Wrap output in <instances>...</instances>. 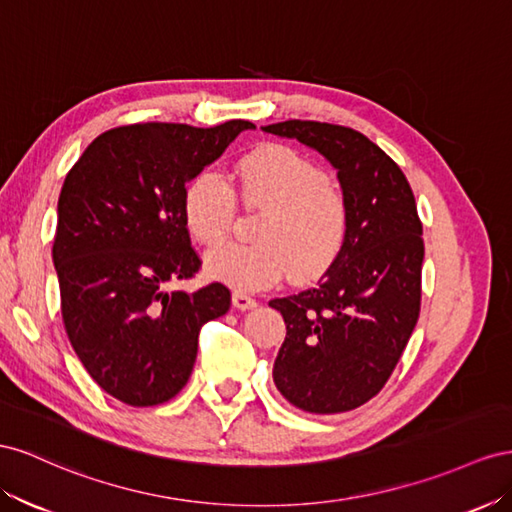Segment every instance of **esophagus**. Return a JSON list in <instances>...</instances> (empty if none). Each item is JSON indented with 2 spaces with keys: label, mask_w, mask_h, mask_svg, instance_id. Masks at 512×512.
Instances as JSON below:
<instances>
[{
  "label": "esophagus",
  "mask_w": 512,
  "mask_h": 512,
  "mask_svg": "<svg viewBox=\"0 0 512 512\" xmlns=\"http://www.w3.org/2000/svg\"><path fill=\"white\" fill-rule=\"evenodd\" d=\"M231 300H233V306H236V309H240V311L255 309V306H257V300L251 298L248 294H244V291H233Z\"/></svg>",
  "instance_id": "1"
}]
</instances>
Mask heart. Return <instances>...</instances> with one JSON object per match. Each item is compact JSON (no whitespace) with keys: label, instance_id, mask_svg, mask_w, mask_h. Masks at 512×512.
Wrapping results in <instances>:
<instances>
[{"label":"heart","instance_id":"b5f03b06","mask_svg":"<svg viewBox=\"0 0 512 512\" xmlns=\"http://www.w3.org/2000/svg\"><path fill=\"white\" fill-rule=\"evenodd\" d=\"M231 178L248 208L261 210L253 244H221L206 255L214 279L242 291L264 289L291 272L313 279L343 251L349 231L345 195L326 173L287 145H259L233 165ZM186 229L201 244L221 242L236 216V195L208 169L188 182L182 201Z\"/></svg>","mask_w":512,"mask_h":512}]
</instances>
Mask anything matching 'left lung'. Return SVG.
I'll return each mask as SVG.
<instances>
[{
	"label": "left lung",
	"instance_id": "left-lung-1",
	"mask_svg": "<svg viewBox=\"0 0 512 512\" xmlns=\"http://www.w3.org/2000/svg\"><path fill=\"white\" fill-rule=\"evenodd\" d=\"M261 130L324 156L349 206L345 246L321 281L270 300L287 326L274 384L304 412L356 410L384 388L418 321L425 244L414 193L399 165L354 128L287 120Z\"/></svg>",
	"mask_w": 512,
	"mask_h": 512
}]
</instances>
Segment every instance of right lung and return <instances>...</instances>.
I'll use <instances>...</instances> for the list:
<instances>
[{"instance_id": "1", "label": "right lung", "mask_w": 512, "mask_h": 512, "mask_svg": "<svg viewBox=\"0 0 512 512\" xmlns=\"http://www.w3.org/2000/svg\"><path fill=\"white\" fill-rule=\"evenodd\" d=\"M253 128L120 126L66 175L53 242L66 334L94 382L126 405L175 397L193 373L201 326L229 311L221 283L193 294L167 285L201 266L182 214L186 184Z\"/></svg>"}]
</instances>
